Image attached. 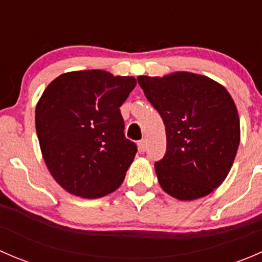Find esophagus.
<instances>
[{
  "label": "esophagus",
  "instance_id": "34e87169",
  "mask_svg": "<svg viewBox=\"0 0 262 262\" xmlns=\"http://www.w3.org/2000/svg\"><path fill=\"white\" fill-rule=\"evenodd\" d=\"M146 149H147V142L144 141V139H142V141L138 142V150L139 152H144Z\"/></svg>",
  "mask_w": 262,
  "mask_h": 262
}]
</instances>
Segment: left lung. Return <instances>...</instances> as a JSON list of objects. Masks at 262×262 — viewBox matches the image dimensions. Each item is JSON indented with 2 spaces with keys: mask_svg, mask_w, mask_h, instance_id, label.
I'll return each instance as SVG.
<instances>
[{
  "mask_svg": "<svg viewBox=\"0 0 262 262\" xmlns=\"http://www.w3.org/2000/svg\"><path fill=\"white\" fill-rule=\"evenodd\" d=\"M137 80L166 126V155L155 163L163 191L178 200L209 195L226 180L241 139L229 92L207 76L182 71Z\"/></svg>",
  "mask_w": 262,
  "mask_h": 262,
  "instance_id": "obj_1",
  "label": "left lung"
}]
</instances>
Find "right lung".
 <instances>
[{
    "label": "right lung",
    "instance_id": "right-lung-1",
    "mask_svg": "<svg viewBox=\"0 0 262 262\" xmlns=\"http://www.w3.org/2000/svg\"><path fill=\"white\" fill-rule=\"evenodd\" d=\"M137 81L102 70L63 73L44 90L35 128L50 175L70 194L97 199L124 181L137 146L120 109Z\"/></svg>",
    "mask_w": 262,
    "mask_h": 262
}]
</instances>
